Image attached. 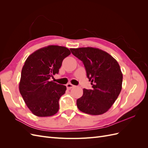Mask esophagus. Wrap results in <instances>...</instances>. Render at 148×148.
<instances>
[{
    "mask_svg": "<svg viewBox=\"0 0 148 148\" xmlns=\"http://www.w3.org/2000/svg\"><path fill=\"white\" fill-rule=\"evenodd\" d=\"M66 86L67 89H71V88L74 87V85L72 84H71V83H67L66 84Z\"/></svg>",
    "mask_w": 148,
    "mask_h": 148,
    "instance_id": "1",
    "label": "esophagus"
}]
</instances>
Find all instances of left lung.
Masks as SVG:
<instances>
[{
	"mask_svg": "<svg viewBox=\"0 0 148 148\" xmlns=\"http://www.w3.org/2000/svg\"><path fill=\"white\" fill-rule=\"evenodd\" d=\"M72 54L82 60L92 89H83L77 101L78 109L97 115L106 112L122 90L123 75L117 61L107 52L93 47L70 49Z\"/></svg>",
	"mask_w": 148,
	"mask_h": 148,
	"instance_id": "8db88e82",
	"label": "left lung"
}]
</instances>
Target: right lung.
<instances>
[{
    "label": "right lung",
    "mask_w": 148,
    "mask_h": 148,
    "mask_svg": "<svg viewBox=\"0 0 148 148\" xmlns=\"http://www.w3.org/2000/svg\"><path fill=\"white\" fill-rule=\"evenodd\" d=\"M71 53L68 48L48 46L36 51L23 66L19 90L26 106L38 117L55 115L66 88L49 79L58 74L62 61Z\"/></svg>",
    "instance_id": "right-lung-1"
}]
</instances>
